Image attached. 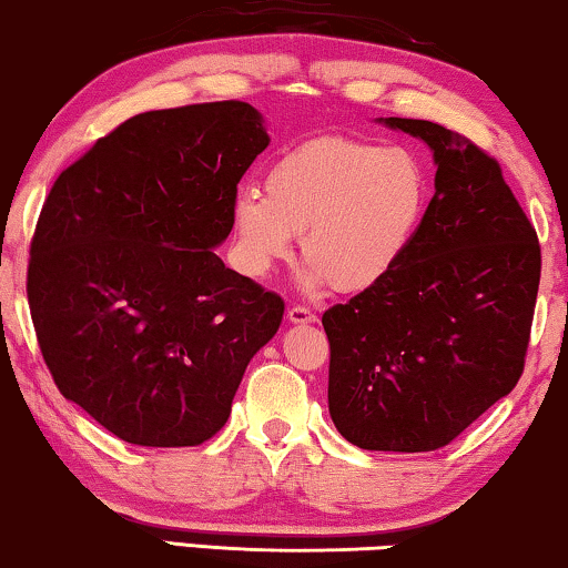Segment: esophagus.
I'll use <instances>...</instances> for the list:
<instances>
[{
  "instance_id": "obj_1",
  "label": "esophagus",
  "mask_w": 568,
  "mask_h": 568,
  "mask_svg": "<svg viewBox=\"0 0 568 568\" xmlns=\"http://www.w3.org/2000/svg\"><path fill=\"white\" fill-rule=\"evenodd\" d=\"M286 321L290 323H315L317 315L305 305H292L290 310H286Z\"/></svg>"
}]
</instances>
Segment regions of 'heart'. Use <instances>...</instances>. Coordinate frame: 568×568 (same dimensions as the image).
I'll use <instances>...</instances> for the list:
<instances>
[{"label":"heart","mask_w":568,"mask_h":568,"mask_svg":"<svg viewBox=\"0 0 568 568\" xmlns=\"http://www.w3.org/2000/svg\"><path fill=\"white\" fill-rule=\"evenodd\" d=\"M429 173L406 146L307 139L271 162L263 196L240 191L232 232L245 271L263 276L300 236L307 286L367 292L410 251L429 209Z\"/></svg>","instance_id":"obj_1"}]
</instances>
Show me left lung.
Segmentation results:
<instances>
[{"instance_id": "obj_1", "label": "left lung", "mask_w": 568, "mask_h": 568, "mask_svg": "<svg viewBox=\"0 0 568 568\" xmlns=\"http://www.w3.org/2000/svg\"><path fill=\"white\" fill-rule=\"evenodd\" d=\"M385 123L434 150V196L393 274L323 313L328 408L356 447L429 453L523 377L540 243L494 154L432 121Z\"/></svg>"}]
</instances>
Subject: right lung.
<instances>
[{
	"mask_svg": "<svg viewBox=\"0 0 568 568\" xmlns=\"http://www.w3.org/2000/svg\"><path fill=\"white\" fill-rule=\"evenodd\" d=\"M268 146L243 100L131 115L53 181L28 261L38 346L64 398L142 447H196L227 422L284 300L212 247Z\"/></svg>",
	"mask_w": 568,
	"mask_h": 568,
	"instance_id": "add662e5",
	"label": "right lung"
}]
</instances>
